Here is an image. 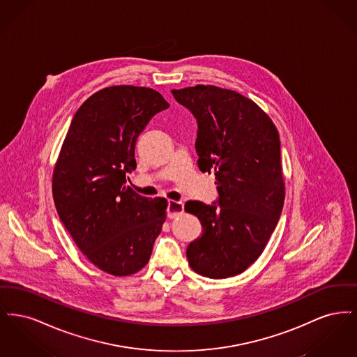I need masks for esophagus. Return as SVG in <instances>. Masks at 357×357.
<instances>
[{"mask_svg": "<svg viewBox=\"0 0 357 357\" xmlns=\"http://www.w3.org/2000/svg\"><path fill=\"white\" fill-rule=\"evenodd\" d=\"M183 204L182 202H176V201H170L167 206V217L169 218H175L178 215H181L183 213Z\"/></svg>", "mask_w": 357, "mask_h": 357, "instance_id": "34e87169", "label": "esophagus"}]
</instances>
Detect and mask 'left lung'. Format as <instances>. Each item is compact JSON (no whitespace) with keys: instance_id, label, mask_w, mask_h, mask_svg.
Here are the masks:
<instances>
[{"instance_id":"obj_1","label":"left lung","mask_w":357,"mask_h":357,"mask_svg":"<svg viewBox=\"0 0 357 357\" xmlns=\"http://www.w3.org/2000/svg\"><path fill=\"white\" fill-rule=\"evenodd\" d=\"M171 92L198 121V167L214 172L220 194L218 206L185 204L204 229L187 246L188 264L208 278L237 275L262 255L282 211L278 131L266 112L236 91L195 85Z\"/></svg>"}]
</instances>
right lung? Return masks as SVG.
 Masks as SVG:
<instances>
[{"label": "right lung", "instance_id": "right-lung-1", "mask_svg": "<svg viewBox=\"0 0 357 357\" xmlns=\"http://www.w3.org/2000/svg\"><path fill=\"white\" fill-rule=\"evenodd\" d=\"M169 107L151 88L114 85L89 96L70 121L53 169V201L80 252L102 272L143 269L162 231L167 201L140 197L126 175L136 169L137 136Z\"/></svg>", "mask_w": 357, "mask_h": 357}]
</instances>
